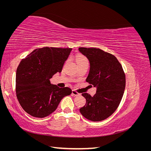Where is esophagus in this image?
<instances>
[{
	"mask_svg": "<svg viewBox=\"0 0 151 151\" xmlns=\"http://www.w3.org/2000/svg\"><path fill=\"white\" fill-rule=\"evenodd\" d=\"M72 94L73 96H79V95H81L80 93H77V91H76L75 90H72Z\"/></svg>",
	"mask_w": 151,
	"mask_h": 151,
	"instance_id": "esophagus-1",
	"label": "esophagus"
}]
</instances>
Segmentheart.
Returning a JSON list of instances; mask_svg holds the SVG:
<instances>
[{"label":"heart","mask_w":151,"mask_h":151,"mask_svg":"<svg viewBox=\"0 0 151 151\" xmlns=\"http://www.w3.org/2000/svg\"><path fill=\"white\" fill-rule=\"evenodd\" d=\"M76 60L78 65L81 64H83V63H89L88 58L85 57L84 56L82 55H78L76 57Z\"/></svg>","instance_id":"b5f03b06"}]
</instances>
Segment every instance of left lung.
<instances>
[{
    "label": "left lung",
    "instance_id": "obj_1",
    "mask_svg": "<svg viewBox=\"0 0 151 151\" xmlns=\"http://www.w3.org/2000/svg\"><path fill=\"white\" fill-rule=\"evenodd\" d=\"M79 51L89 61L86 82L96 88L94 96L82 95L86 103L79 109L82 115L93 122L106 119L119 106L125 88V75L118 59L99 48L81 47Z\"/></svg>",
    "mask_w": 151,
    "mask_h": 151
}]
</instances>
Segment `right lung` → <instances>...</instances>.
<instances>
[{"mask_svg":"<svg viewBox=\"0 0 151 151\" xmlns=\"http://www.w3.org/2000/svg\"><path fill=\"white\" fill-rule=\"evenodd\" d=\"M72 48L43 47L33 50L21 61L16 70V91L18 101L30 115L44 118L55 111L70 88H60L50 79L61 72Z\"/></svg>","mask_w":151,"mask_h":151,"instance_id":"obj_1","label":"right lung"}]
</instances>
